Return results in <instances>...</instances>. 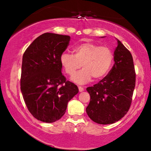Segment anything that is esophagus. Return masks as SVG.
<instances>
[{
	"label": "esophagus",
	"instance_id": "34e87169",
	"mask_svg": "<svg viewBox=\"0 0 151 151\" xmlns=\"http://www.w3.org/2000/svg\"><path fill=\"white\" fill-rule=\"evenodd\" d=\"M79 91H80V92H81V91H83L84 90V87H82V86H79Z\"/></svg>",
	"mask_w": 151,
	"mask_h": 151
}]
</instances>
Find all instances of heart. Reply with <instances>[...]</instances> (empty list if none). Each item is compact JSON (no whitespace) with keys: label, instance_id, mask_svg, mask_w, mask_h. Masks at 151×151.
<instances>
[{"label":"heart","instance_id":"b5f03b06","mask_svg":"<svg viewBox=\"0 0 151 151\" xmlns=\"http://www.w3.org/2000/svg\"><path fill=\"white\" fill-rule=\"evenodd\" d=\"M74 55L63 52L60 58V64L65 73L72 75V80L77 84H84L91 78L101 79L109 73L114 64V53L108 47L100 46L92 42L81 43L74 47Z\"/></svg>","mask_w":151,"mask_h":151}]
</instances>
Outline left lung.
Returning <instances> with one entry per match:
<instances>
[{
    "label": "left lung",
    "mask_w": 151,
    "mask_h": 151,
    "mask_svg": "<svg viewBox=\"0 0 151 151\" xmlns=\"http://www.w3.org/2000/svg\"><path fill=\"white\" fill-rule=\"evenodd\" d=\"M114 51V65L109 73L97 84L86 88L90 102L86 111L99 124H111L129 111L136 85L132 55L121 41Z\"/></svg>",
    "instance_id": "8db88e82"
}]
</instances>
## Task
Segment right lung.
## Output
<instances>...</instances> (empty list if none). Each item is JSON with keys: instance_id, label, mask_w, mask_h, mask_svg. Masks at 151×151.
<instances>
[{"instance_id": "1", "label": "right lung", "mask_w": 151, "mask_h": 151, "mask_svg": "<svg viewBox=\"0 0 151 151\" xmlns=\"http://www.w3.org/2000/svg\"><path fill=\"white\" fill-rule=\"evenodd\" d=\"M70 40L68 35L46 32L36 38L22 56V96L30 114L42 122L61 119L68 102L79 91L62 73L60 58Z\"/></svg>"}]
</instances>
